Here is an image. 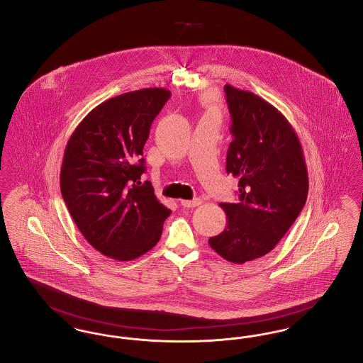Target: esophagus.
I'll use <instances>...</instances> for the list:
<instances>
[{"instance_id":"34e87169","label":"esophagus","mask_w":363,"mask_h":363,"mask_svg":"<svg viewBox=\"0 0 363 363\" xmlns=\"http://www.w3.org/2000/svg\"><path fill=\"white\" fill-rule=\"evenodd\" d=\"M203 203L201 199H193V200H181V206H184L185 208H194L197 206H200Z\"/></svg>"}]
</instances>
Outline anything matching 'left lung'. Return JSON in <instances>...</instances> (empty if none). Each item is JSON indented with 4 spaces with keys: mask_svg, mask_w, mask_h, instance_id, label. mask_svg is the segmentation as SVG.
<instances>
[{
    "mask_svg": "<svg viewBox=\"0 0 363 363\" xmlns=\"http://www.w3.org/2000/svg\"><path fill=\"white\" fill-rule=\"evenodd\" d=\"M232 116L226 171L238 178L240 203H220L226 228L208 240L218 255L245 263L269 254L303 210L308 175L286 118L252 91L225 85Z\"/></svg>",
    "mask_w": 363,
    "mask_h": 363,
    "instance_id": "8db88e82",
    "label": "left lung"
}]
</instances>
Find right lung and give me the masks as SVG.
I'll return each mask as SVG.
<instances>
[{
  "label": "right lung",
  "mask_w": 363,
  "mask_h": 363,
  "mask_svg": "<svg viewBox=\"0 0 363 363\" xmlns=\"http://www.w3.org/2000/svg\"><path fill=\"white\" fill-rule=\"evenodd\" d=\"M170 96L147 87L109 99L86 115L67 143L62 196L81 233L103 255L133 260L160 240L171 210L150 181L141 184L145 160L140 157Z\"/></svg>",
  "instance_id": "1"
}]
</instances>
